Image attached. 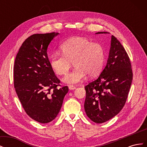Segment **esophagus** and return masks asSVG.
I'll list each match as a JSON object with an SVG mask.
<instances>
[{
  "instance_id": "34e87169",
  "label": "esophagus",
  "mask_w": 147,
  "mask_h": 147,
  "mask_svg": "<svg viewBox=\"0 0 147 147\" xmlns=\"http://www.w3.org/2000/svg\"><path fill=\"white\" fill-rule=\"evenodd\" d=\"M69 88L70 90H75V89H76V87L73 86V85H70V86H69Z\"/></svg>"
}]
</instances>
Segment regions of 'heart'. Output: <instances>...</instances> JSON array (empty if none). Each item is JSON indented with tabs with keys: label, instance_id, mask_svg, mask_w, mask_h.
Returning a JSON list of instances; mask_svg holds the SVG:
<instances>
[{
	"label": "heart",
	"instance_id": "heart-1",
	"mask_svg": "<svg viewBox=\"0 0 147 147\" xmlns=\"http://www.w3.org/2000/svg\"><path fill=\"white\" fill-rule=\"evenodd\" d=\"M59 50L62 55L53 54L50 65L57 75H65L72 65L75 69L63 78L68 84L81 82L88 74L95 76L102 69L104 61V49L99 42L86 37L75 36L66 40Z\"/></svg>",
	"mask_w": 147,
	"mask_h": 147
}]
</instances>
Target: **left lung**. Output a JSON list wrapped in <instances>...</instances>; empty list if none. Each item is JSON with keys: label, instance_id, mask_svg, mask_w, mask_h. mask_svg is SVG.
<instances>
[{"label": "left lung", "instance_id": "8db88e82", "mask_svg": "<svg viewBox=\"0 0 147 147\" xmlns=\"http://www.w3.org/2000/svg\"><path fill=\"white\" fill-rule=\"evenodd\" d=\"M107 33L99 32L96 34ZM131 67L125 49L118 40L112 35L109 56L105 69L96 80L84 87V110L93 122L107 121L122 110L132 81Z\"/></svg>", "mask_w": 147, "mask_h": 147}]
</instances>
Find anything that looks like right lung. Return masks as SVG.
<instances>
[{"label":"right lung","mask_w":147,"mask_h":147,"mask_svg":"<svg viewBox=\"0 0 147 147\" xmlns=\"http://www.w3.org/2000/svg\"><path fill=\"white\" fill-rule=\"evenodd\" d=\"M57 32L30 35L22 44L14 64V87L26 113L35 121L48 123L59 113L68 86H61L47 55Z\"/></svg>","instance_id":"right-lung-1"}]
</instances>
